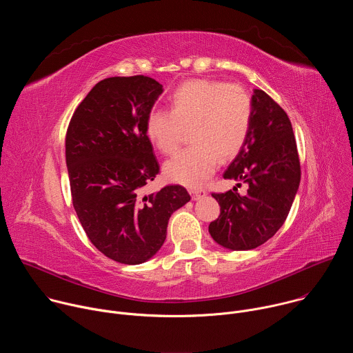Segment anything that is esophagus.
<instances>
[{"mask_svg": "<svg viewBox=\"0 0 353 353\" xmlns=\"http://www.w3.org/2000/svg\"><path fill=\"white\" fill-rule=\"evenodd\" d=\"M190 194H191V198H192L194 201H196V199H199V198L205 196V195H207V191H205V190H201V188H192V190H190Z\"/></svg>", "mask_w": 353, "mask_h": 353, "instance_id": "1", "label": "esophagus"}]
</instances>
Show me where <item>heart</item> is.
<instances>
[{
	"label": "heart",
	"mask_w": 353,
	"mask_h": 353,
	"mask_svg": "<svg viewBox=\"0 0 353 353\" xmlns=\"http://www.w3.org/2000/svg\"><path fill=\"white\" fill-rule=\"evenodd\" d=\"M170 109L148 113L145 132L162 154L177 149L184 130L191 146L181 149L165 163L169 180L190 187L203 184L216 169L219 157L239 154L253 123V99L237 83L216 79H191L169 96Z\"/></svg>",
	"instance_id": "heart-1"
}]
</instances>
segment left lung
Returning a JSON list of instances; mask_svg holds the SVG:
<instances>
[{"label": "left lung", "instance_id": "1", "mask_svg": "<svg viewBox=\"0 0 353 353\" xmlns=\"http://www.w3.org/2000/svg\"><path fill=\"white\" fill-rule=\"evenodd\" d=\"M253 123L245 143L223 173L248 184L212 196L221 215L210 223L212 239L229 250H253L283 225L300 183V162L290 120L261 89L253 93Z\"/></svg>", "mask_w": 353, "mask_h": 353}]
</instances>
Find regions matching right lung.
<instances>
[{"label": "right lung", "instance_id": "obj_1", "mask_svg": "<svg viewBox=\"0 0 353 353\" xmlns=\"http://www.w3.org/2000/svg\"><path fill=\"white\" fill-rule=\"evenodd\" d=\"M162 92L143 75L106 78L79 103L67 130L74 210L92 244L121 264L152 259L165 243L169 218L190 201L179 184L143 194L159 173L145 123Z\"/></svg>", "mask_w": 353, "mask_h": 353}]
</instances>
